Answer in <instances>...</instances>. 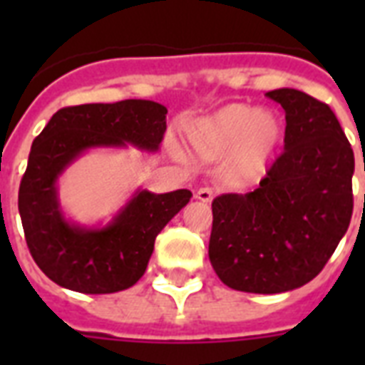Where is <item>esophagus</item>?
Returning a JSON list of instances; mask_svg holds the SVG:
<instances>
[{"label":"esophagus","mask_w":365,"mask_h":365,"mask_svg":"<svg viewBox=\"0 0 365 365\" xmlns=\"http://www.w3.org/2000/svg\"><path fill=\"white\" fill-rule=\"evenodd\" d=\"M195 197H197V200H200V202H210V200L214 199V191H212L210 187H200Z\"/></svg>","instance_id":"1"}]
</instances>
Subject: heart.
I'll use <instances>...</instances> for the list:
<instances>
[{"label": "heart", "instance_id": "b5f03b06", "mask_svg": "<svg viewBox=\"0 0 365 365\" xmlns=\"http://www.w3.org/2000/svg\"><path fill=\"white\" fill-rule=\"evenodd\" d=\"M185 136L197 157L205 160L227 157L231 176L255 182L269 170L284 140V125L271 110L229 104L191 123Z\"/></svg>", "mask_w": 365, "mask_h": 365}]
</instances>
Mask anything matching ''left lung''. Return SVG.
I'll list each match as a JSON object with an SVG mask.
<instances>
[{"instance_id":"1","label":"left lung","mask_w":365,"mask_h":365,"mask_svg":"<svg viewBox=\"0 0 365 365\" xmlns=\"http://www.w3.org/2000/svg\"><path fill=\"white\" fill-rule=\"evenodd\" d=\"M267 96L286 111L284 153L257 189L212 200L210 263L225 286L248 294L311 282L352 216L354 153L334 111L295 88Z\"/></svg>"}]
</instances>
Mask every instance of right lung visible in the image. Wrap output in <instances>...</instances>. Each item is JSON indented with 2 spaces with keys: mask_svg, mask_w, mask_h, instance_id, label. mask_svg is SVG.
Returning <instances> with one entry per match:
<instances>
[{
  "mask_svg": "<svg viewBox=\"0 0 365 365\" xmlns=\"http://www.w3.org/2000/svg\"><path fill=\"white\" fill-rule=\"evenodd\" d=\"M166 113L153 100L62 108L34 140L19 212L31 257L53 282L79 294H115L143 277L157 235L187 205L191 191L138 187L110 222L81 225L62 210L58 180L91 149L159 151Z\"/></svg>",
  "mask_w": 365,
  "mask_h": 365,
  "instance_id": "right-lung-1",
  "label": "right lung"
}]
</instances>
